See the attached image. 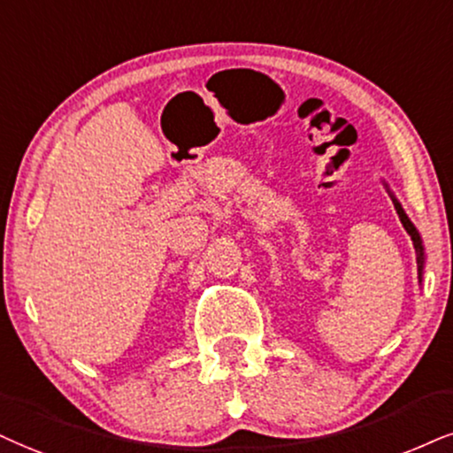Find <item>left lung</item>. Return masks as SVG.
Instances as JSON below:
<instances>
[{"label": "left lung", "mask_w": 453, "mask_h": 453, "mask_svg": "<svg viewBox=\"0 0 453 453\" xmlns=\"http://www.w3.org/2000/svg\"><path fill=\"white\" fill-rule=\"evenodd\" d=\"M388 188V184H387ZM390 193V191H388ZM390 197H393V203H395V210H397V214L401 218V225H403V228L407 231V235L411 237V242H414V250H416V262H418V277H420L422 281V273H424V260H426V256H424V245H422V239H420V233L416 231V226L411 225V220L407 218V214L403 211V208H401V203L397 199H395V195L390 193Z\"/></svg>", "instance_id": "1"}]
</instances>
